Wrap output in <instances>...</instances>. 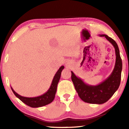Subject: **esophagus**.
Returning a JSON list of instances; mask_svg holds the SVG:
<instances>
[{
    "label": "esophagus",
    "mask_w": 129,
    "mask_h": 129,
    "mask_svg": "<svg viewBox=\"0 0 129 129\" xmlns=\"http://www.w3.org/2000/svg\"><path fill=\"white\" fill-rule=\"evenodd\" d=\"M68 64H69V63H66V66H67V65H68Z\"/></svg>",
    "instance_id": "34e87169"
}]
</instances>
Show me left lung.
I'll use <instances>...</instances> for the list:
<instances>
[{
    "instance_id": "1",
    "label": "left lung",
    "mask_w": 129,
    "mask_h": 129,
    "mask_svg": "<svg viewBox=\"0 0 129 129\" xmlns=\"http://www.w3.org/2000/svg\"><path fill=\"white\" fill-rule=\"evenodd\" d=\"M105 37L115 49L116 63L112 73L105 81L96 86L86 84L72 72V80L79 96L83 101L88 103L103 104L110 99L119 88L121 80L122 61L120 56L119 47L116 42L106 35H100Z\"/></svg>"
}]
</instances>
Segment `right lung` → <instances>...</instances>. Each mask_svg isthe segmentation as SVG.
I'll list each match as a JSON object with an SVG mask.
<instances>
[{"label":"right lung","mask_w":129,"mask_h":129,"mask_svg":"<svg viewBox=\"0 0 129 129\" xmlns=\"http://www.w3.org/2000/svg\"><path fill=\"white\" fill-rule=\"evenodd\" d=\"M63 69H64L63 66H61L59 68V69L57 70V72L54 75L50 88L47 91V92L41 96L35 97V98H26V97L22 96L17 94L14 91L12 87H11L12 90L17 98H19L21 101L23 102L26 105L31 107H39L48 105L54 100L56 90H57V84L59 82L61 71Z\"/></svg>","instance_id":"1"}]
</instances>
